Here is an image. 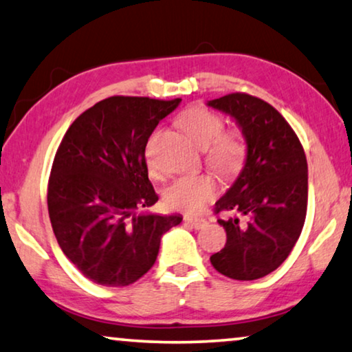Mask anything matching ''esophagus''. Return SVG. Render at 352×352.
<instances>
[{"label": "esophagus", "mask_w": 352, "mask_h": 352, "mask_svg": "<svg viewBox=\"0 0 352 352\" xmlns=\"http://www.w3.org/2000/svg\"><path fill=\"white\" fill-rule=\"evenodd\" d=\"M185 223L190 224V226L194 228V229H202V228L207 226V219H204V218L186 217V218H185Z\"/></svg>", "instance_id": "obj_1"}]
</instances>
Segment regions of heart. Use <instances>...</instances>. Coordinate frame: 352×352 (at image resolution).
Listing matches in <instances>:
<instances>
[{
	"mask_svg": "<svg viewBox=\"0 0 352 352\" xmlns=\"http://www.w3.org/2000/svg\"><path fill=\"white\" fill-rule=\"evenodd\" d=\"M185 131L199 148H207L208 164L224 177L234 175L240 169L245 155L243 142L237 134L223 133V120L206 107L196 106L185 110L178 118ZM218 185L212 175H186L177 178L167 186L164 201L174 210L185 213H201L207 204L217 196Z\"/></svg>",
	"mask_w": 352,
	"mask_h": 352,
	"instance_id": "obj_1",
	"label": "heart"
}]
</instances>
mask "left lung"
Here are the masks:
<instances>
[{"mask_svg": "<svg viewBox=\"0 0 352 352\" xmlns=\"http://www.w3.org/2000/svg\"><path fill=\"white\" fill-rule=\"evenodd\" d=\"M229 115L246 142L243 169L214 204L232 217L218 219L226 245L210 262L232 280H258L276 270L300 237L307 217L308 166L289 123L269 102L245 93L212 99Z\"/></svg>", "mask_w": 352, "mask_h": 352, "instance_id": "obj_1", "label": "left lung"}]
</instances>
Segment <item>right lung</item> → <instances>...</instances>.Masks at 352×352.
<instances>
[{
    "instance_id": "add662e5",
    "label": "right lung",
    "mask_w": 352,
    "mask_h": 352,
    "mask_svg": "<svg viewBox=\"0 0 352 352\" xmlns=\"http://www.w3.org/2000/svg\"><path fill=\"white\" fill-rule=\"evenodd\" d=\"M182 99L112 96L66 131L52 166L47 206L60 248L88 280L128 286L153 267L161 237L182 214L138 213L158 202L145 146Z\"/></svg>"
}]
</instances>
